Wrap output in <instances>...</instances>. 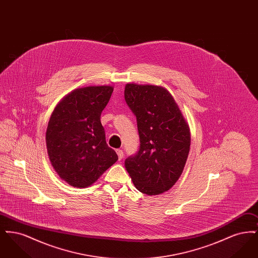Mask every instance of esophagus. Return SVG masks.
I'll use <instances>...</instances> for the list:
<instances>
[{
  "mask_svg": "<svg viewBox=\"0 0 258 258\" xmlns=\"http://www.w3.org/2000/svg\"><path fill=\"white\" fill-rule=\"evenodd\" d=\"M116 153H117V155H118V157H119V160H122L123 158V150H117Z\"/></svg>",
  "mask_w": 258,
  "mask_h": 258,
  "instance_id": "1",
  "label": "esophagus"
}]
</instances>
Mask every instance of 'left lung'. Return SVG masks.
<instances>
[{
    "mask_svg": "<svg viewBox=\"0 0 258 258\" xmlns=\"http://www.w3.org/2000/svg\"><path fill=\"white\" fill-rule=\"evenodd\" d=\"M124 99L136 116L140 146L124 161L135 187L148 196L169 190L184 170L190 147L188 123L163 87L127 83Z\"/></svg>",
    "mask_w": 258,
    "mask_h": 258,
    "instance_id": "obj_1",
    "label": "left lung"
}]
</instances>
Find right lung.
<instances>
[{
  "mask_svg": "<svg viewBox=\"0 0 258 258\" xmlns=\"http://www.w3.org/2000/svg\"><path fill=\"white\" fill-rule=\"evenodd\" d=\"M112 86L77 88L57 104L46 130L50 162L59 177L74 187H87L118 160L105 141L100 122Z\"/></svg>",
  "mask_w": 258,
  "mask_h": 258,
  "instance_id": "right-lung-1",
  "label": "right lung"
}]
</instances>
